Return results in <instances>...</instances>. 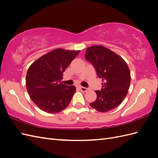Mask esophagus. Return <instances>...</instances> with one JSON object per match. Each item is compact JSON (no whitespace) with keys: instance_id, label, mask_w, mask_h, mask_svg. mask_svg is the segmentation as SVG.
Masks as SVG:
<instances>
[{"instance_id":"obj_1","label":"esophagus","mask_w":158,"mask_h":158,"mask_svg":"<svg viewBox=\"0 0 158 158\" xmlns=\"http://www.w3.org/2000/svg\"><path fill=\"white\" fill-rule=\"evenodd\" d=\"M79 89H80L81 92H86V91L88 89V88H85V87H82V86L79 87Z\"/></svg>"}]
</instances>
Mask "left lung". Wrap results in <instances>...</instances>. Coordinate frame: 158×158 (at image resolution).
I'll list each match as a JSON object with an SVG mask.
<instances>
[{
    "instance_id": "left-lung-1",
    "label": "left lung",
    "mask_w": 158,
    "mask_h": 158,
    "mask_svg": "<svg viewBox=\"0 0 158 158\" xmlns=\"http://www.w3.org/2000/svg\"><path fill=\"white\" fill-rule=\"evenodd\" d=\"M85 59L92 64L102 88L96 90L97 98L90 106L99 112H107L120 105L128 93L131 73L126 62L115 52L102 45L88 47Z\"/></svg>"
}]
</instances>
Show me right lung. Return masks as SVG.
Wrapping results in <instances>:
<instances>
[{
	"mask_svg": "<svg viewBox=\"0 0 158 158\" xmlns=\"http://www.w3.org/2000/svg\"><path fill=\"white\" fill-rule=\"evenodd\" d=\"M80 51L55 49L41 56L28 69L26 80L27 92L42 111L56 113L68 107L76 88L62 84L60 80Z\"/></svg>",
	"mask_w": 158,
	"mask_h": 158,
	"instance_id": "add662e5",
	"label": "right lung"
}]
</instances>
